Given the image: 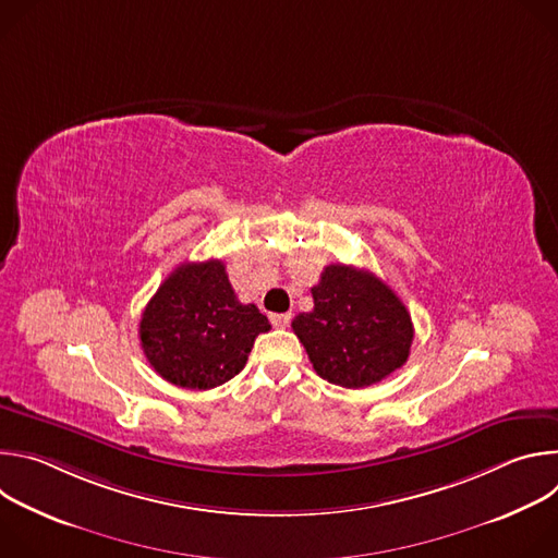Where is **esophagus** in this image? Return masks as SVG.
I'll list each match as a JSON object with an SVG mask.
<instances>
[{
  "mask_svg": "<svg viewBox=\"0 0 558 558\" xmlns=\"http://www.w3.org/2000/svg\"><path fill=\"white\" fill-rule=\"evenodd\" d=\"M269 320L276 329H287L291 325V313H271Z\"/></svg>",
  "mask_w": 558,
  "mask_h": 558,
  "instance_id": "obj_1",
  "label": "esophagus"
}]
</instances>
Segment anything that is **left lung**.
<instances>
[{"instance_id":"1","label":"left lung","mask_w":558,"mask_h":558,"mask_svg":"<svg viewBox=\"0 0 558 558\" xmlns=\"http://www.w3.org/2000/svg\"><path fill=\"white\" fill-rule=\"evenodd\" d=\"M311 295L313 311L291 327L323 379L366 388L404 366L415 336L411 313L375 274L329 265Z\"/></svg>"}]
</instances>
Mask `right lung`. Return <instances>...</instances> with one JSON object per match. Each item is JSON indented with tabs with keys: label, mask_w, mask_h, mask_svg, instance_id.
<instances>
[{
	"label": "right lung",
	"mask_w": 558,
	"mask_h": 558,
	"mask_svg": "<svg viewBox=\"0 0 558 558\" xmlns=\"http://www.w3.org/2000/svg\"><path fill=\"white\" fill-rule=\"evenodd\" d=\"M271 329L241 304L222 260L183 263L147 302L138 338L151 368L174 386L207 390L241 373L254 340Z\"/></svg>",
	"instance_id": "add662e5"
}]
</instances>
